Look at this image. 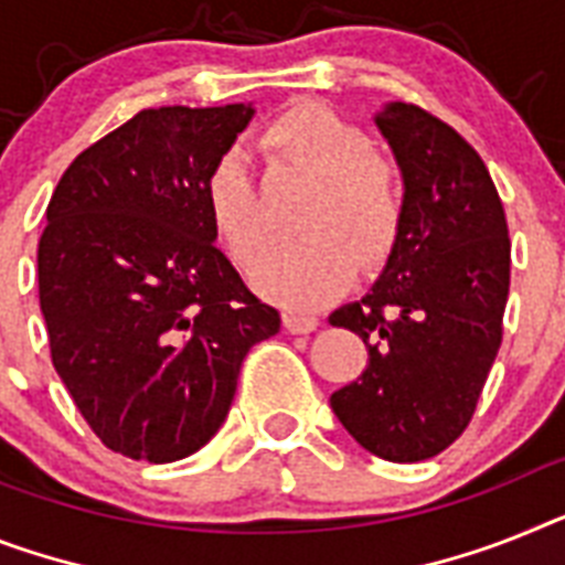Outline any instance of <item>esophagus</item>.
Listing matches in <instances>:
<instances>
[{
  "instance_id": "esophagus-1",
  "label": "esophagus",
  "mask_w": 565,
  "mask_h": 565,
  "mask_svg": "<svg viewBox=\"0 0 565 565\" xmlns=\"http://www.w3.org/2000/svg\"><path fill=\"white\" fill-rule=\"evenodd\" d=\"M284 327H287V333L292 335L312 333V330L319 327V319H316V316H305V312H284Z\"/></svg>"
}]
</instances>
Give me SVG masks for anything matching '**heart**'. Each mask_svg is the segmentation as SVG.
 Instances as JSON below:
<instances>
[{
  "label": "heart",
  "instance_id": "1",
  "mask_svg": "<svg viewBox=\"0 0 565 565\" xmlns=\"http://www.w3.org/2000/svg\"><path fill=\"white\" fill-rule=\"evenodd\" d=\"M264 146L284 163L316 178L305 206V235L258 269L260 292L296 310L339 296L362 269H376L393 253L405 221V189L391 158L371 149L355 122L324 103L305 99L281 111L264 131ZM212 230L241 267H255L273 244L246 154L226 149L203 180Z\"/></svg>",
  "mask_w": 565,
  "mask_h": 565
}]
</instances>
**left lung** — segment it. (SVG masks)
Listing matches in <instances>:
<instances>
[{
  "label": "left lung",
  "instance_id": "obj_1",
  "mask_svg": "<svg viewBox=\"0 0 565 565\" xmlns=\"http://www.w3.org/2000/svg\"><path fill=\"white\" fill-rule=\"evenodd\" d=\"M405 180V221L371 292L330 316L371 362L330 407L364 451L430 459L468 428L502 341L511 241L466 137L411 103L376 114Z\"/></svg>",
  "mask_w": 565,
  "mask_h": 565
}]
</instances>
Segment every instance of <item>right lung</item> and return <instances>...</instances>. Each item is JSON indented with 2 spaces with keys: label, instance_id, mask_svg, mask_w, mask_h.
<instances>
[{
  "label": "right lung",
  "instance_id": "1",
  "mask_svg": "<svg viewBox=\"0 0 565 565\" xmlns=\"http://www.w3.org/2000/svg\"><path fill=\"white\" fill-rule=\"evenodd\" d=\"M255 108L163 106L77 154L36 273L51 362L99 443L174 462L210 443L253 344L281 316L215 246L203 180Z\"/></svg>",
  "mask_w": 565,
  "mask_h": 565
}]
</instances>
